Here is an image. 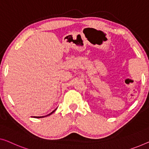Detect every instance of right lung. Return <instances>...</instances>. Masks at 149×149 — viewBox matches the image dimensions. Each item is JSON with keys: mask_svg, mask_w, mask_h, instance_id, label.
Segmentation results:
<instances>
[{"mask_svg": "<svg viewBox=\"0 0 149 149\" xmlns=\"http://www.w3.org/2000/svg\"><path fill=\"white\" fill-rule=\"evenodd\" d=\"M56 109H57V108H56ZM56 109H55L54 110H53V112H51V113H50V114H47V115H46V116H33V118H44V117H45V116H49V115H51V114H53V112H54L55 110H56ZM32 117H33V116H32Z\"/></svg>", "mask_w": 149, "mask_h": 149, "instance_id": "1", "label": "right lung"}]
</instances>
